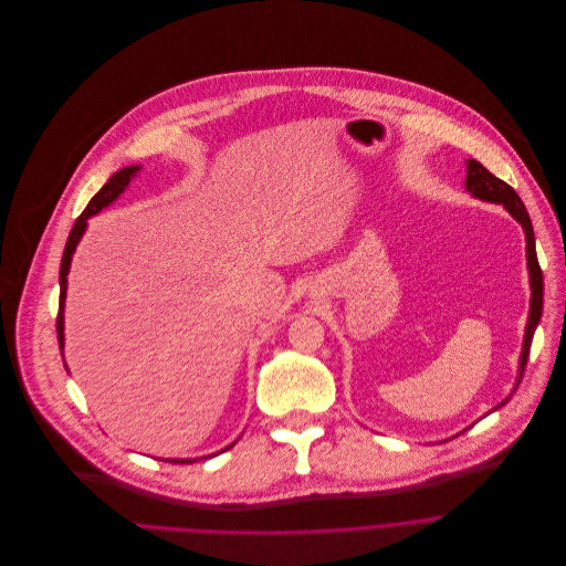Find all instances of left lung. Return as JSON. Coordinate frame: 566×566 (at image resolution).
I'll return each instance as SVG.
<instances>
[{
    "label": "left lung",
    "instance_id": "obj_1",
    "mask_svg": "<svg viewBox=\"0 0 566 566\" xmlns=\"http://www.w3.org/2000/svg\"><path fill=\"white\" fill-rule=\"evenodd\" d=\"M467 189L471 191V196L486 200V202H497L504 205V209L522 224L524 228V237H526V265H528V276H531V310H528V321H526V332H524V344H522V355H520V370H517V381L513 392L517 390L522 377H524V368L528 361V350H531V342L535 327L539 323L542 316V296H544V283H542V270L537 263V254H535V234H533V224L528 218V211L522 202V198L515 193V189L511 185H506L504 180H500L497 176H493L482 163L478 160H467ZM511 397H506L500 406H504ZM497 406V408H500ZM495 408V410H497Z\"/></svg>",
    "mask_w": 566,
    "mask_h": 566
}]
</instances>
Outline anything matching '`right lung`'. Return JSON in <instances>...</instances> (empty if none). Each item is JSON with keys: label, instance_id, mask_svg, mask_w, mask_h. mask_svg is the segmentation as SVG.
I'll return each mask as SVG.
<instances>
[{"label": "right lung", "instance_id": "obj_1", "mask_svg": "<svg viewBox=\"0 0 566 566\" xmlns=\"http://www.w3.org/2000/svg\"><path fill=\"white\" fill-rule=\"evenodd\" d=\"M140 171V165H132V167H125L120 171L113 174L108 178V182L88 200L86 209L80 213V218L75 220L73 230L69 234V241H66V248H64V254H62V265H60V312H57V338H60V350H62V357H64V298H66V274H69V268H71V259H73V252L86 230V220L91 216H95L97 211H102L104 207H108L113 200H116L132 182V178ZM234 446V443H232ZM230 448V446H228ZM222 453V450H220ZM165 462H171V464H191V460H165Z\"/></svg>", "mask_w": 566, "mask_h": 566}]
</instances>
